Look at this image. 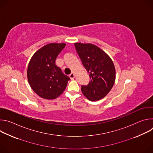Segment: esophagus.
<instances>
[{
	"instance_id": "1",
	"label": "esophagus",
	"mask_w": 153,
	"mask_h": 153,
	"mask_svg": "<svg viewBox=\"0 0 153 153\" xmlns=\"http://www.w3.org/2000/svg\"><path fill=\"white\" fill-rule=\"evenodd\" d=\"M70 79H71V80H73L74 79V73H71L70 74Z\"/></svg>"
}]
</instances>
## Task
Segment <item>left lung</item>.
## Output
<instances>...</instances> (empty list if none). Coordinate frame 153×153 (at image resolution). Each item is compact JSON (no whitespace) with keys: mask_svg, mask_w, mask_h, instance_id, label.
Instances as JSON below:
<instances>
[{"mask_svg":"<svg viewBox=\"0 0 153 153\" xmlns=\"http://www.w3.org/2000/svg\"><path fill=\"white\" fill-rule=\"evenodd\" d=\"M74 45L90 76L88 84L81 86L82 92L91 101L99 100L106 96L114 85V63L108 54L93 44L75 43Z\"/></svg>","mask_w":153,"mask_h":153,"instance_id":"obj_1","label":"left lung"}]
</instances>
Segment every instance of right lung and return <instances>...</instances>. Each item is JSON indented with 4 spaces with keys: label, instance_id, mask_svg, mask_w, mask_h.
I'll return each instance as SVG.
<instances>
[{
    "label": "right lung",
    "instance_id": "right-lung-1",
    "mask_svg": "<svg viewBox=\"0 0 153 153\" xmlns=\"http://www.w3.org/2000/svg\"><path fill=\"white\" fill-rule=\"evenodd\" d=\"M65 43H50L41 48L28 64L27 77L33 90L40 97L54 99L63 93L70 78L56 64Z\"/></svg>",
    "mask_w": 153,
    "mask_h": 153
}]
</instances>
